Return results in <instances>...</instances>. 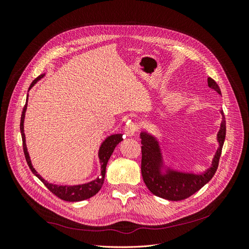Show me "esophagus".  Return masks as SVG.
Segmentation results:
<instances>
[{"mask_svg":"<svg viewBox=\"0 0 249 249\" xmlns=\"http://www.w3.org/2000/svg\"><path fill=\"white\" fill-rule=\"evenodd\" d=\"M138 129H139V127H138L137 124H135V123L129 124V123H127L125 129H124V133L126 134V136L132 137V136H135V134L137 133Z\"/></svg>","mask_w":249,"mask_h":249,"instance_id":"1","label":"esophagus"}]
</instances>
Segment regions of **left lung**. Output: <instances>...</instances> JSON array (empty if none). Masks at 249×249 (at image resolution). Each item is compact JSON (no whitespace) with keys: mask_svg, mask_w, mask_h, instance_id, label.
<instances>
[{"mask_svg":"<svg viewBox=\"0 0 249 249\" xmlns=\"http://www.w3.org/2000/svg\"><path fill=\"white\" fill-rule=\"evenodd\" d=\"M208 86L221 95L219 86L212 78H208ZM220 113L222 115V122L219 132L217 134L219 147L216 150L211 167L201 173L184 172L166 167L158 139L146 131L140 133L142 144L141 173L143 180L150 192L156 196L167 200H183L191 196L210 182L217 170L225 139V131H227L223 111L220 110Z\"/></svg>","mask_w":249,"mask_h":249,"instance_id":"1","label":"left lung"}]
</instances>
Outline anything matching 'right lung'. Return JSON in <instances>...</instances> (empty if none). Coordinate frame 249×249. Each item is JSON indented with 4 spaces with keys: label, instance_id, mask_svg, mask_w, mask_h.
Instances as JSON below:
<instances>
[{
    "label": "right lung",
    "instance_id": "right-lung-1",
    "mask_svg": "<svg viewBox=\"0 0 249 249\" xmlns=\"http://www.w3.org/2000/svg\"><path fill=\"white\" fill-rule=\"evenodd\" d=\"M43 77H44V73L37 77L32 82V84L30 85L29 90L31 89L36 84V83ZM27 105H28V95H27L26 105L24 107V110H22L21 117H20V133H21V139H22V147H24V154H25L26 161L29 165L30 169H31V171L34 173V175L38 178L44 185H46V187L52 193H54L56 196H58L59 198H61L65 201H81V200H85V199H88L90 197L94 196V195L101 190V188L104 184L105 175H106L107 163L110 159L111 155L113 154V152H114V148L116 147V145L119 142H122L124 140L123 135L122 134L110 135V136H108L106 139H105L101 144L100 149H99V159H100V163H101V177H97L95 179L91 180V182H88L85 184H80V185H72V186L57 185V184L49 183L48 180L44 179L40 175L37 173V171L33 167L31 159H30V156L28 153V148H27V144H26V136H25V132H24V123H25Z\"/></svg>",
    "mask_w": 249,
    "mask_h": 249
}]
</instances>
